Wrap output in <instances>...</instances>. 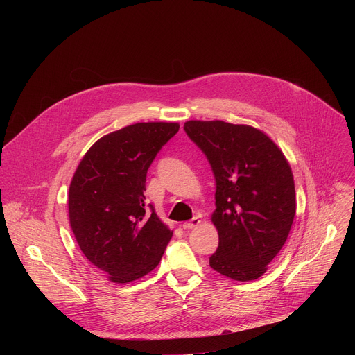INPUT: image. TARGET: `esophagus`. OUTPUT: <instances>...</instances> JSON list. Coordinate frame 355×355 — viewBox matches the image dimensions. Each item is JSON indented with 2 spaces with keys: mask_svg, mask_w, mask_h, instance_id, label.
Wrapping results in <instances>:
<instances>
[{
  "mask_svg": "<svg viewBox=\"0 0 355 355\" xmlns=\"http://www.w3.org/2000/svg\"><path fill=\"white\" fill-rule=\"evenodd\" d=\"M200 223V220H199V218H192L189 222H185L184 225H182V227L185 229V230H191V229H193V227H196Z\"/></svg>",
  "mask_w": 355,
  "mask_h": 355,
  "instance_id": "esophagus-1",
  "label": "esophagus"
}]
</instances>
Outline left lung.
<instances>
[{"label":"left lung","instance_id":"obj_1","mask_svg":"<svg viewBox=\"0 0 355 355\" xmlns=\"http://www.w3.org/2000/svg\"><path fill=\"white\" fill-rule=\"evenodd\" d=\"M184 130L215 175L218 250L209 266L236 279L260 278L285 244L296 211L291 167L263 132L223 121H189Z\"/></svg>","mask_w":355,"mask_h":355}]
</instances>
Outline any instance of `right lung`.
Instances as JSON below:
<instances>
[{"mask_svg": "<svg viewBox=\"0 0 355 355\" xmlns=\"http://www.w3.org/2000/svg\"><path fill=\"white\" fill-rule=\"evenodd\" d=\"M178 123H135L95 141L69 191V216L85 259L126 284L155 270L173 236L144 196L147 170Z\"/></svg>", "mask_w": 355, "mask_h": 355, "instance_id": "add662e5", "label": "right lung"}]
</instances>
